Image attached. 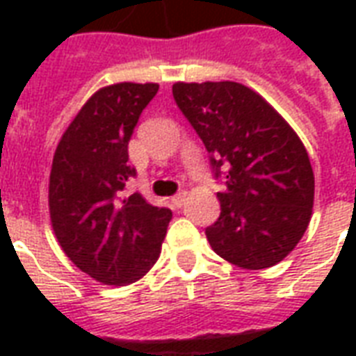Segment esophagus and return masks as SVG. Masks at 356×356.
Masks as SVG:
<instances>
[{
    "instance_id": "1",
    "label": "esophagus",
    "mask_w": 356,
    "mask_h": 356,
    "mask_svg": "<svg viewBox=\"0 0 356 356\" xmlns=\"http://www.w3.org/2000/svg\"><path fill=\"white\" fill-rule=\"evenodd\" d=\"M184 201H186V192H179L177 195H173L172 197V205L175 209H181L184 205Z\"/></svg>"
}]
</instances>
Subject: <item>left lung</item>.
I'll use <instances>...</instances> for the list:
<instances>
[{
    "label": "left lung",
    "instance_id": "obj_1",
    "mask_svg": "<svg viewBox=\"0 0 356 356\" xmlns=\"http://www.w3.org/2000/svg\"><path fill=\"white\" fill-rule=\"evenodd\" d=\"M173 97L211 153L225 190L220 218L207 240L222 259L243 270L281 262L309 227L314 172L309 153L288 122L248 86L175 83Z\"/></svg>",
    "mask_w": 356,
    "mask_h": 356
}]
</instances>
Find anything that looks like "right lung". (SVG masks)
I'll return each mask as SVG.
<instances>
[{
    "mask_svg": "<svg viewBox=\"0 0 356 356\" xmlns=\"http://www.w3.org/2000/svg\"><path fill=\"white\" fill-rule=\"evenodd\" d=\"M156 83L105 86L83 105L64 131L49 173V216L60 248L81 271L103 284L125 286L159 259L170 209L140 194L122 197L136 170L129 140Z\"/></svg>",
    "mask_w": 356,
    "mask_h": 356,
    "instance_id": "add662e5",
    "label": "right lung"
}]
</instances>
